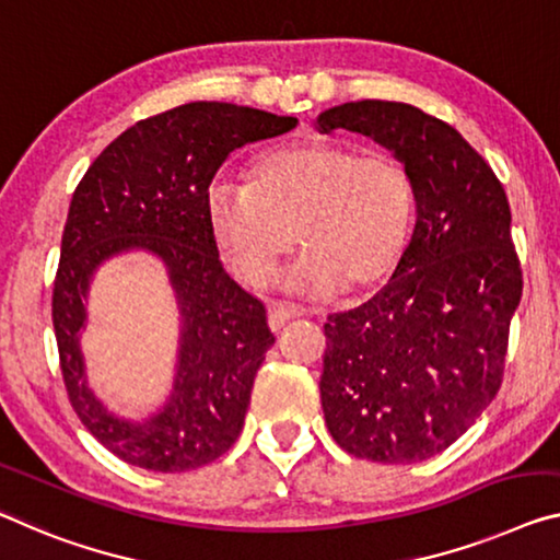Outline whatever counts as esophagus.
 <instances>
[{"mask_svg":"<svg viewBox=\"0 0 560 560\" xmlns=\"http://www.w3.org/2000/svg\"><path fill=\"white\" fill-rule=\"evenodd\" d=\"M303 313H300V310H295V307H285V305H270V310H268V323H270V328L278 332L282 325L285 323H290L292 317H300Z\"/></svg>","mask_w":560,"mask_h":560,"instance_id":"esophagus-1","label":"esophagus"}]
</instances>
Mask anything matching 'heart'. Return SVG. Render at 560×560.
<instances>
[{
    "label": "heart",
    "mask_w": 560,
    "mask_h": 560,
    "mask_svg": "<svg viewBox=\"0 0 560 560\" xmlns=\"http://www.w3.org/2000/svg\"><path fill=\"white\" fill-rule=\"evenodd\" d=\"M205 220L222 260L245 285L262 288L300 237L307 250L288 272V290H370L390 278L406 253L412 187L388 152L288 144L265 152L250 179L214 177Z\"/></svg>",
    "instance_id": "obj_1"
}]
</instances>
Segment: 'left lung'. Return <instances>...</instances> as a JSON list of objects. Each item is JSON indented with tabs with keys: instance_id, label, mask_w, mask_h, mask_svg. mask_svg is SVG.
Here are the masks:
<instances>
[{
	"instance_id": "1",
	"label": "left lung",
	"mask_w": 560,
	"mask_h": 560,
	"mask_svg": "<svg viewBox=\"0 0 560 560\" xmlns=\"http://www.w3.org/2000/svg\"><path fill=\"white\" fill-rule=\"evenodd\" d=\"M317 130L373 137L406 167L416 197L388 285L325 323V425L355 458H433L501 388L523 292L509 197L455 127L406 102H346L320 112Z\"/></svg>"
}]
</instances>
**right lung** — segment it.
Here are the masks:
<instances>
[{"mask_svg":"<svg viewBox=\"0 0 560 560\" xmlns=\"http://www.w3.org/2000/svg\"><path fill=\"white\" fill-rule=\"evenodd\" d=\"M295 125V117L230 102H190L125 130L77 185L51 295L59 365L84 428L130 466L158 472L208 466L245 425L255 373L275 335L265 305L222 268L205 192L230 152ZM135 249L166 265L180 310L171 398L144 421L115 417L93 395L79 348L93 272Z\"/></svg>","mask_w":560,"mask_h":560,"instance_id":"add662e5","label":"right lung"}]
</instances>
